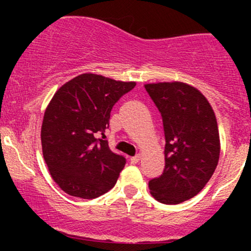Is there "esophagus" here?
I'll return each instance as SVG.
<instances>
[{
  "label": "esophagus",
  "mask_w": 251,
  "mask_h": 251,
  "mask_svg": "<svg viewBox=\"0 0 251 251\" xmlns=\"http://www.w3.org/2000/svg\"><path fill=\"white\" fill-rule=\"evenodd\" d=\"M140 159H141V155H140V154H138V155L130 158V161H131V164H137L138 161H140Z\"/></svg>",
  "instance_id": "obj_1"
}]
</instances>
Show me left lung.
I'll list each match as a JSON object with an SVG mask.
<instances>
[{"instance_id": "1", "label": "left lung", "mask_w": 251, "mask_h": 251, "mask_svg": "<svg viewBox=\"0 0 251 251\" xmlns=\"http://www.w3.org/2000/svg\"><path fill=\"white\" fill-rule=\"evenodd\" d=\"M144 88L163 116L165 169L149 181L151 197L174 205L204 188L220 158L219 127L214 109L194 86L181 81L146 83Z\"/></svg>"}]
</instances>
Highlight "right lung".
<instances>
[{
    "label": "right lung",
    "instance_id": "obj_1",
    "mask_svg": "<svg viewBox=\"0 0 251 251\" xmlns=\"http://www.w3.org/2000/svg\"><path fill=\"white\" fill-rule=\"evenodd\" d=\"M135 86L86 73L60 86L48 103L42 153L53 181L69 196L93 199L115 186L126 160L103 138L113 105Z\"/></svg>",
    "mask_w": 251,
    "mask_h": 251
}]
</instances>
